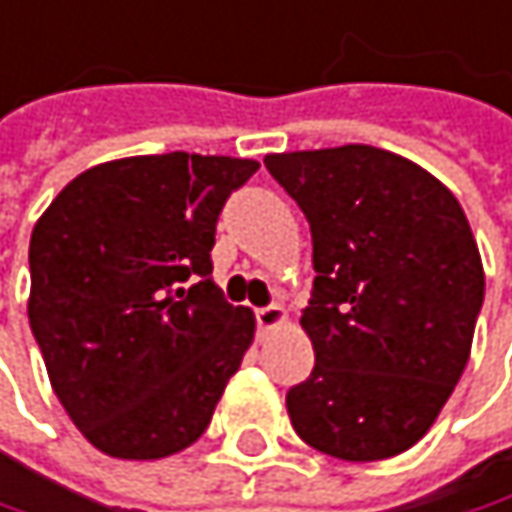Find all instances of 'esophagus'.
Returning a JSON list of instances; mask_svg holds the SVG:
<instances>
[{"label": "esophagus", "instance_id": "1", "mask_svg": "<svg viewBox=\"0 0 512 512\" xmlns=\"http://www.w3.org/2000/svg\"><path fill=\"white\" fill-rule=\"evenodd\" d=\"M255 319L260 328H275L287 322V310L281 304H266V307H257Z\"/></svg>", "mask_w": 512, "mask_h": 512}]
</instances>
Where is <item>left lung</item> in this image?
Listing matches in <instances>:
<instances>
[{"instance_id": "left-lung-1", "label": "left lung", "mask_w": 512, "mask_h": 512, "mask_svg": "<svg viewBox=\"0 0 512 512\" xmlns=\"http://www.w3.org/2000/svg\"><path fill=\"white\" fill-rule=\"evenodd\" d=\"M269 175L310 222V378L290 387L296 434L340 460L422 440L460 381L484 304L469 219L422 166L375 146L284 152Z\"/></svg>"}]
</instances>
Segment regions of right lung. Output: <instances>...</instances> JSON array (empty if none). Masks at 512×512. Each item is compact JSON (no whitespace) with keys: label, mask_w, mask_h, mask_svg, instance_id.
Returning a JSON list of instances; mask_svg holds the SVG:
<instances>
[{"label":"right lung","mask_w":512,"mask_h":512,"mask_svg":"<svg viewBox=\"0 0 512 512\" xmlns=\"http://www.w3.org/2000/svg\"><path fill=\"white\" fill-rule=\"evenodd\" d=\"M257 161L137 155L58 193L28 246V322L75 428L119 460L199 440L255 337L225 302L210 249L228 196Z\"/></svg>","instance_id":"1"}]
</instances>
